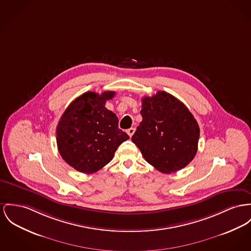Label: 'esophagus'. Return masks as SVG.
<instances>
[{"label":"esophagus","instance_id":"34e87169","mask_svg":"<svg viewBox=\"0 0 251 251\" xmlns=\"http://www.w3.org/2000/svg\"><path fill=\"white\" fill-rule=\"evenodd\" d=\"M134 132H135V128H133V127H131V128H129V129L126 130V133L129 135V137H132Z\"/></svg>","mask_w":251,"mask_h":251}]
</instances>
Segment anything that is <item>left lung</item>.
Returning <instances> with one entry per match:
<instances>
[{
  "label": "left lung",
  "instance_id": "1",
  "mask_svg": "<svg viewBox=\"0 0 251 251\" xmlns=\"http://www.w3.org/2000/svg\"><path fill=\"white\" fill-rule=\"evenodd\" d=\"M143 121L131 140L146 161L163 173L186 167L198 150L200 128L181 100L165 91L142 99Z\"/></svg>",
  "mask_w": 251,
  "mask_h": 251
}]
</instances>
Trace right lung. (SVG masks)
<instances>
[{
  "label": "right lung",
  "instance_id": "1",
  "mask_svg": "<svg viewBox=\"0 0 251 251\" xmlns=\"http://www.w3.org/2000/svg\"><path fill=\"white\" fill-rule=\"evenodd\" d=\"M114 91L85 92L76 98L60 119L57 147L70 167L83 173H94L107 165L118 147L129 136L118 127L117 116L104 105Z\"/></svg>",
  "mask_w": 251,
  "mask_h": 251
}]
</instances>
